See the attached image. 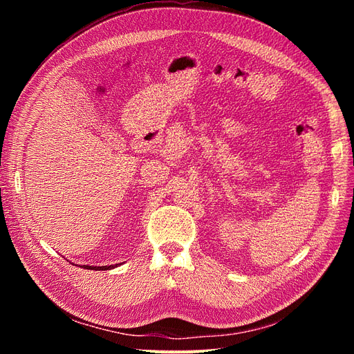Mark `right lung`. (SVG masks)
<instances>
[{
  "instance_id": "1",
  "label": "right lung",
  "mask_w": 354,
  "mask_h": 354,
  "mask_svg": "<svg viewBox=\"0 0 354 354\" xmlns=\"http://www.w3.org/2000/svg\"><path fill=\"white\" fill-rule=\"evenodd\" d=\"M118 264H112V266H102V267H97V266H81L84 267V269H88V270H111L113 269V267H116Z\"/></svg>"
}]
</instances>
